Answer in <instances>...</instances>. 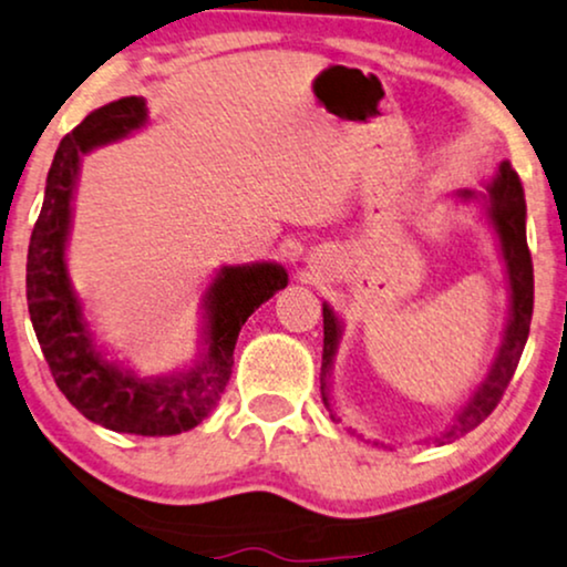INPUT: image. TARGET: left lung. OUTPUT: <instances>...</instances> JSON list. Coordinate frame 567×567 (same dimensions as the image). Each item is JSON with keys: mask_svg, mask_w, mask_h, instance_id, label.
Listing matches in <instances>:
<instances>
[{"mask_svg": "<svg viewBox=\"0 0 567 567\" xmlns=\"http://www.w3.org/2000/svg\"><path fill=\"white\" fill-rule=\"evenodd\" d=\"M471 196V193H463ZM486 200H489V217L494 221V230L499 235V246H503V256L507 264V277H511V292H513V319L507 324L505 342L499 348L497 361L478 386V392L468 400V405L457 413L455 424L447 429L442 436H434L436 444H444L455 436H461L471 429H476L482 421L497 408L503 400L507 384L518 369L520 353L526 348L528 327H532L534 313V261L532 250L526 243V198H523V185L518 172L511 167V162L499 164L497 177L486 185ZM324 353H321V400H324L329 419H337L329 403V367H332V355L337 350V337H340V324H337L332 308L324 306Z\"/></svg>", "mask_w": 567, "mask_h": 567, "instance_id": "8db88e82", "label": "left lung"}]
</instances>
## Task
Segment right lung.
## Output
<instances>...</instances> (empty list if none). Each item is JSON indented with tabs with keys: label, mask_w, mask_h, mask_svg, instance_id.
<instances>
[{
	"label": "right lung",
	"mask_w": 567,
	"mask_h": 567,
	"mask_svg": "<svg viewBox=\"0 0 567 567\" xmlns=\"http://www.w3.org/2000/svg\"><path fill=\"white\" fill-rule=\"evenodd\" d=\"M146 123V102L125 96L93 110L56 148L47 177L44 206L28 246L25 296L49 371L64 398L93 424L112 432L169 436L198 426L233 374V350L250 313L288 285V271L277 264L225 267L206 292L209 308V355L188 374L156 379L104 361L85 334L81 303L64 269V240L70 227V198L81 154L106 141H117Z\"/></svg>",
	"instance_id": "obj_1"
}]
</instances>
